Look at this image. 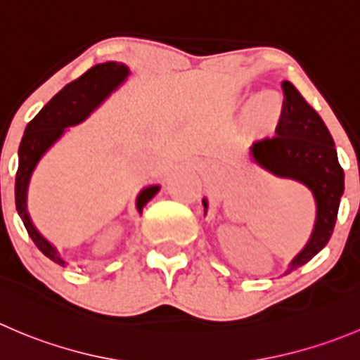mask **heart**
Here are the masks:
<instances>
[{
    "instance_id": "obj_1",
    "label": "heart",
    "mask_w": 360,
    "mask_h": 360,
    "mask_svg": "<svg viewBox=\"0 0 360 360\" xmlns=\"http://www.w3.org/2000/svg\"><path fill=\"white\" fill-rule=\"evenodd\" d=\"M273 110H274V100L269 95L260 96L253 107V114L255 117H258V120H267V117H271Z\"/></svg>"
}]
</instances>
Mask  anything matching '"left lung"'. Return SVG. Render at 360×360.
Wrapping results in <instances>:
<instances>
[{
    "label": "left lung",
    "mask_w": 360,
    "mask_h": 360,
    "mask_svg": "<svg viewBox=\"0 0 360 360\" xmlns=\"http://www.w3.org/2000/svg\"><path fill=\"white\" fill-rule=\"evenodd\" d=\"M283 110L276 134L253 142L251 158L278 177L299 181L316 202L315 229L304 250L290 262L287 274L311 260L333 236L345 190V172L322 117L288 80L281 82ZM204 207L207 200L204 198Z\"/></svg>",
    "instance_id": "obj_1"
}]
</instances>
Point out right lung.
<instances>
[{"instance_id":"obj_1","label":"right lung","mask_w":360,"mask_h":360,"mask_svg":"<svg viewBox=\"0 0 360 360\" xmlns=\"http://www.w3.org/2000/svg\"><path fill=\"white\" fill-rule=\"evenodd\" d=\"M128 73L130 70L123 63L109 61L93 66L77 80L66 84L58 95L52 96L51 102L27 123L24 130L19 146V169L15 174V207L38 250L59 265H65V260L59 257L58 250L34 229L27 214L26 197L31 174L38 160L65 134L66 128L75 127L80 121L86 120L127 79ZM158 190L160 186L155 184V186L144 188L139 193V212H142L144 205L158 193Z\"/></svg>"}]
</instances>
